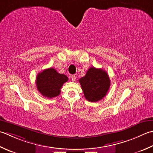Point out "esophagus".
Returning a JSON list of instances; mask_svg holds the SVG:
<instances>
[{
	"mask_svg": "<svg viewBox=\"0 0 153 153\" xmlns=\"http://www.w3.org/2000/svg\"><path fill=\"white\" fill-rule=\"evenodd\" d=\"M71 80H72L73 82H75V81H76V76H75V75H72V76H71Z\"/></svg>",
	"mask_w": 153,
	"mask_h": 153,
	"instance_id": "obj_1",
	"label": "esophagus"
}]
</instances>
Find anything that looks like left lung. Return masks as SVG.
I'll list each match as a JSON object with an SVG mask.
<instances>
[{
    "label": "left lung",
    "instance_id": "left-lung-1",
    "mask_svg": "<svg viewBox=\"0 0 153 153\" xmlns=\"http://www.w3.org/2000/svg\"><path fill=\"white\" fill-rule=\"evenodd\" d=\"M79 82L85 98L90 102H97L102 100L110 88L108 74L101 68H90Z\"/></svg>",
    "mask_w": 153,
    "mask_h": 153
}]
</instances>
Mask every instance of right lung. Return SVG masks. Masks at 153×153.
<instances>
[{
  "label": "right lung",
  "instance_id": "1",
  "mask_svg": "<svg viewBox=\"0 0 153 153\" xmlns=\"http://www.w3.org/2000/svg\"><path fill=\"white\" fill-rule=\"evenodd\" d=\"M68 81V77L64 74H59L55 69L48 68L37 75L36 83L39 92L47 98L58 96L64 83Z\"/></svg>",
  "mask_w": 153,
  "mask_h": 153
}]
</instances>
